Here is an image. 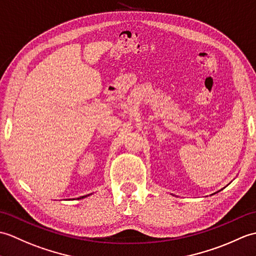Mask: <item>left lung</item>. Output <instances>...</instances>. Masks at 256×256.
Instances as JSON below:
<instances>
[{"label":"left lung","instance_id":"8db88e82","mask_svg":"<svg viewBox=\"0 0 256 256\" xmlns=\"http://www.w3.org/2000/svg\"><path fill=\"white\" fill-rule=\"evenodd\" d=\"M214 194H216V192H214Z\"/></svg>","mask_w":256,"mask_h":256}]
</instances>
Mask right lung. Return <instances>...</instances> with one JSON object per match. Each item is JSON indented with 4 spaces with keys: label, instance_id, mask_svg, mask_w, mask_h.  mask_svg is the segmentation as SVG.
Masks as SVG:
<instances>
[{
    "label": "right lung",
    "instance_id": "add662e5",
    "mask_svg": "<svg viewBox=\"0 0 256 256\" xmlns=\"http://www.w3.org/2000/svg\"><path fill=\"white\" fill-rule=\"evenodd\" d=\"M88 196H90V195H85V196H81V197H78V200H82V198H85V197H88Z\"/></svg>",
    "mask_w": 256,
    "mask_h": 256
}]
</instances>
